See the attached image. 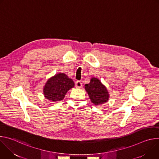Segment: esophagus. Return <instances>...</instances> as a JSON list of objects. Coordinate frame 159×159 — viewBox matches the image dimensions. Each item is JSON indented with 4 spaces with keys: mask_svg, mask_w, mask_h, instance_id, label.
I'll return each instance as SVG.
<instances>
[{
    "mask_svg": "<svg viewBox=\"0 0 159 159\" xmlns=\"http://www.w3.org/2000/svg\"><path fill=\"white\" fill-rule=\"evenodd\" d=\"M75 87H76V88H82V82L80 81H79V80L76 81V82H75Z\"/></svg>",
    "mask_w": 159,
    "mask_h": 159,
    "instance_id": "esophagus-1",
    "label": "esophagus"
}]
</instances>
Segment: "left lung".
<instances>
[{"instance_id": "8db88e82", "label": "left lung", "mask_w": 159, "mask_h": 159, "mask_svg": "<svg viewBox=\"0 0 159 159\" xmlns=\"http://www.w3.org/2000/svg\"><path fill=\"white\" fill-rule=\"evenodd\" d=\"M85 89L93 103L99 105L107 102L109 94L106 87L97 78L93 77L89 84L85 85Z\"/></svg>"}]
</instances>
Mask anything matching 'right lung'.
Returning <instances> with one entry per match:
<instances>
[{"label":"right lung","instance_id":"obj_1","mask_svg":"<svg viewBox=\"0 0 159 159\" xmlns=\"http://www.w3.org/2000/svg\"><path fill=\"white\" fill-rule=\"evenodd\" d=\"M74 87L72 79L65 74L59 73L47 80L43 88V94L51 101H60L64 99L68 90Z\"/></svg>","mask_w":159,"mask_h":159}]
</instances>
